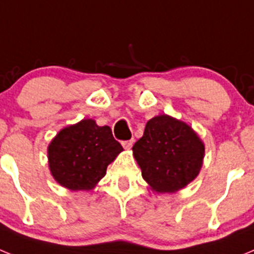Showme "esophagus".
I'll use <instances>...</instances> for the list:
<instances>
[{"mask_svg":"<svg viewBox=\"0 0 254 254\" xmlns=\"http://www.w3.org/2000/svg\"><path fill=\"white\" fill-rule=\"evenodd\" d=\"M123 147H125L126 150H129L132 147V145H133V140H129V141H123L122 142Z\"/></svg>","mask_w":254,"mask_h":254,"instance_id":"esophagus-1","label":"esophagus"}]
</instances>
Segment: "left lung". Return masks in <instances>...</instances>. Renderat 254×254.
<instances>
[{"label":"left lung","mask_w":254,"mask_h":254,"mask_svg":"<svg viewBox=\"0 0 254 254\" xmlns=\"http://www.w3.org/2000/svg\"><path fill=\"white\" fill-rule=\"evenodd\" d=\"M132 150L142 178L159 193L177 192L193 181L205 155V145L192 127L167 114L146 123Z\"/></svg>","instance_id":"obj_1"}]
</instances>
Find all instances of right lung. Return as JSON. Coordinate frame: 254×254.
<instances>
[{"instance_id": "add662e5", "label": "right lung", "mask_w": 254, "mask_h": 254, "mask_svg": "<svg viewBox=\"0 0 254 254\" xmlns=\"http://www.w3.org/2000/svg\"><path fill=\"white\" fill-rule=\"evenodd\" d=\"M123 151L111 127L82 120L61 129L48 146L52 176L71 190H90L105 176L108 165Z\"/></svg>"}]
</instances>
